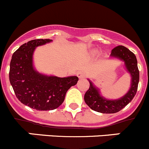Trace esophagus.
I'll return each instance as SVG.
<instances>
[{
	"label": "esophagus",
	"mask_w": 149,
	"mask_h": 149,
	"mask_svg": "<svg viewBox=\"0 0 149 149\" xmlns=\"http://www.w3.org/2000/svg\"><path fill=\"white\" fill-rule=\"evenodd\" d=\"M77 77L80 79H83L86 77V74L83 71H80V72H77Z\"/></svg>",
	"instance_id": "esophagus-1"
}]
</instances>
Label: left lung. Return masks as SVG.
<instances>
[{
  "mask_svg": "<svg viewBox=\"0 0 149 149\" xmlns=\"http://www.w3.org/2000/svg\"><path fill=\"white\" fill-rule=\"evenodd\" d=\"M111 56L118 58L125 62L126 67L132 76L131 88L128 93L118 100H107L101 97L97 89L90 82L88 90L86 92L84 100L90 108L102 113H115L122 110L132 101L137 93L139 83V69L135 55L124 46L119 45L113 48Z\"/></svg>",
  "mask_w": 149,
  "mask_h": 149,
  "instance_id": "1",
  "label": "left lung"
}]
</instances>
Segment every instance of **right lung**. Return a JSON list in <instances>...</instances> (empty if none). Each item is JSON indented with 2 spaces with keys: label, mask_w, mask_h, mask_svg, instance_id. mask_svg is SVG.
<instances>
[{
  "label": "right lung",
  "mask_w": 149,
  "mask_h": 149,
  "mask_svg": "<svg viewBox=\"0 0 149 149\" xmlns=\"http://www.w3.org/2000/svg\"><path fill=\"white\" fill-rule=\"evenodd\" d=\"M51 39H33L21 45L10 62L9 81L17 98L38 110H52L63 102L71 86L77 84L76 76L58 77L42 75L33 69L32 56L35 48Z\"/></svg>",
  "instance_id": "add662e5"
}]
</instances>
